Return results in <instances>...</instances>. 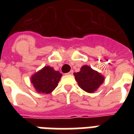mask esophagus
<instances>
[{
	"instance_id": "1",
	"label": "esophagus",
	"mask_w": 134,
	"mask_h": 134,
	"mask_svg": "<svg viewBox=\"0 0 134 134\" xmlns=\"http://www.w3.org/2000/svg\"><path fill=\"white\" fill-rule=\"evenodd\" d=\"M73 73H74V71H72V70H71V71H69V72H68V73H67L66 74H67V75H72V74H73Z\"/></svg>"
}]
</instances>
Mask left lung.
<instances>
[{
  "mask_svg": "<svg viewBox=\"0 0 134 134\" xmlns=\"http://www.w3.org/2000/svg\"><path fill=\"white\" fill-rule=\"evenodd\" d=\"M74 75L79 86L88 93L97 91L104 81V76L88 65L82 66L80 71L74 73Z\"/></svg>",
  "mask_w": 134,
  "mask_h": 134,
  "instance_id": "8db88e82",
  "label": "left lung"
}]
</instances>
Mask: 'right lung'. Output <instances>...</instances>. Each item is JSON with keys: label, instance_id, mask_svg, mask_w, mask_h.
Returning <instances> with one entry per match:
<instances>
[{"label": "right lung", "instance_id": "right-lung-1", "mask_svg": "<svg viewBox=\"0 0 134 134\" xmlns=\"http://www.w3.org/2000/svg\"><path fill=\"white\" fill-rule=\"evenodd\" d=\"M62 76L58 71H55L53 67L45 66L32 74L30 82L37 92L49 94L58 86Z\"/></svg>", "mask_w": 134, "mask_h": 134}]
</instances>
